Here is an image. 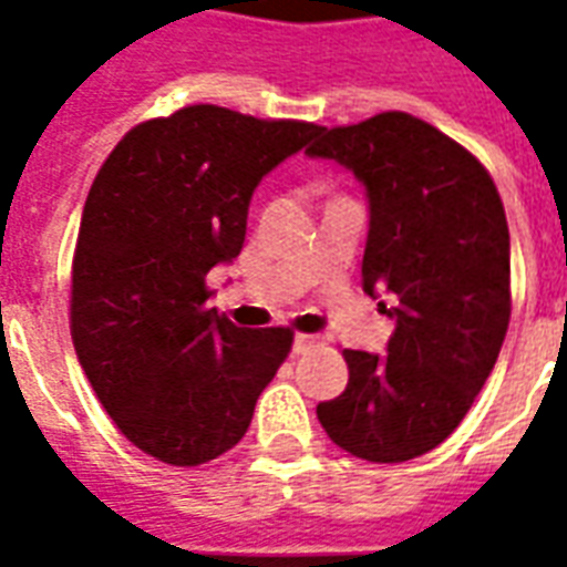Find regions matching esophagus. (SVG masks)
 Returning a JSON list of instances; mask_svg holds the SVG:
<instances>
[{"mask_svg": "<svg viewBox=\"0 0 567 567\" xmlns=\"http://www.w3.org/2000/svg\"><path fill=\"white\" fill-rule=\"evenodd\" d=\"M313 344H317L313 334H296V338H292V353H308Z\"/></svg>", "mask_w": 567, "mask_h": 567, "instance_id": "obj_1", "label": "esophagus"}]
</instances>
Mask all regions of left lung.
Returning <instances> with one entry per match:
<instances>
[{
  "label": "left lung",
  "mask_w": 567,
  "mask_h": 567,
  "mask_svg": "<svg viewBox=\"0 0 567 567\" xmlns=\"http://www.w3.org/2000/svg\"><path fill=\"white\" fill-rule=\"evenodd\" d=\"M308 156L353 172L369 198L362 287L395 329L386 353L344 350L350 380L317 404L326 435L365 462L435 450L493 374L511 323V233L493 177L402 111L317 126Z\"/></svg>",
  "instance_id": "left-lung-1"
}]
</instances>
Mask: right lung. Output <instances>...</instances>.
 <instances>
[{"label":"right lung","instance_id":"obj_1","mask_svg":"<svg viewBox=\"0 0 567 567\" xmlns=\"http://www.w3.org/2000/svg\"><path fill=\"white\" fill-rule=\"evenodd\" d=\"M317 126L189 105L123 135L86 196L72 262V341L123 435L168 465L233 450L292 347L208 308L205 278L241 254L259 181Z\"/></svg>","mask_w":567,"mask_h":567}]
</instances>
